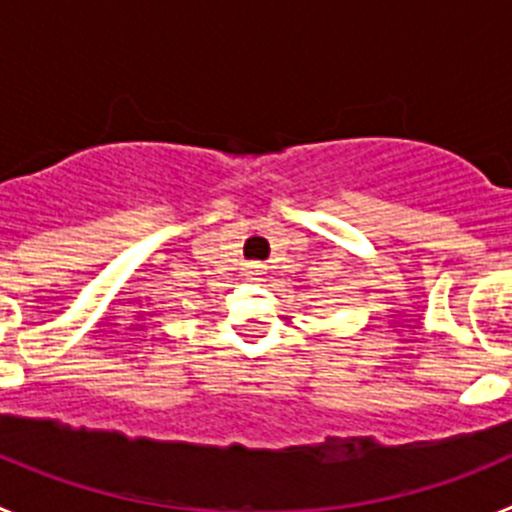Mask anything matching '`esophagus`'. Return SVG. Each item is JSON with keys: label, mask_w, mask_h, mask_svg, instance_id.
I'll list each match as a JSON object with an SVG mask.
<instances>
[{"label": "esophagus", "mask_w": 512, "mask_h": 512, "mask_svg": "<svg viewBox=\"0 0 512 512\" xmlns=\"http://www.w3.org/2000/svg\"><path fill=\"white\" fill-rule=\"evenodd\" d=\"M246 277H259V274H264L266 266L259 264V261H251V264H246Z\"/></svg>", "instance_id": "esophagus-1"}]
</instances>
